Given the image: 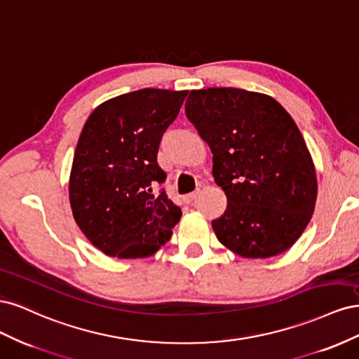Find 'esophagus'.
Here are the masks:
<instances>
[{
  "label": "esophagus",
  "mask_w": 359,
  "mask_h": 359,
  "mask_svg": "<svg viewBox=\"0 0 359 359\" xmlns=\"http://www.w3.org/2000/svg\"><path fill=\"white\" fill-rule=\"evenodd\" d=\"M198 194H199V190H196V191H191V193H187V194H184V196H182L184 203H187V205L193 203V201L196 199Z\"/></svg>",
  "instance_id": "obj_1"
}]
</instances>
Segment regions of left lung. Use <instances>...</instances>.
I'll use <instances>...</instances> for the list:
<instances>
[{"label":"left lung","mask_w":359,"mask_h":359,"mask_svg":"<svg viewBox=\"0 0 359 359\" xmlns=\"http://www.w3.org/2000/svg\"><path fill=\"white\" fill-rule=\"evenodd\" d=\"M186 115L212 153L227 206L212 229L250 259L286 252L306 229L318 196L316 170L292 116L273 97L240 88L193 90Z\"/></svg>","instance_id":"obj_1"}]
</instances>
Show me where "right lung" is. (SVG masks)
Wrapping results in <instances>:
<instances>
[{
    "label": "right lung",
    "mask_w": 359,
    "mask_h": 359,
    "mask_svg": "<svg viewBox=\"0 0 359 359\" xmlns=\"http://www.w3.org/2000/svg\"><path fill=\"white\" fill-rule=\"evenodd\" d=\"M189 91L144 88L114 97L86 119L69 182L76 223L107 256L154 255L170 240L181 208L165 190L157 163L160 140Z\"/></svg>",
    "instance_id": "obj_1"
}]
</instances>
